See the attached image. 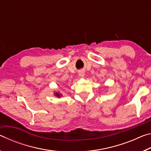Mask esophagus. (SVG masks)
<instances>
[{"mask_svg": "<svg viewBox=\"0 0 151 151\" xmlns=\"http://www.w3.org/2000/svg\"><path fill=\"white\" fill-rule=\"evenodd\" d=\"M78 75L81 76V77H84L85 76V73L83 72V71H80L78 73Z\"/></svg>", "mask_w": 151, "mask_h": 151, "instance_id": "obj_1", "label": "esophagus"}]
</instances>
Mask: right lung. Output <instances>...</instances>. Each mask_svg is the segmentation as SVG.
Instances as JSON below:
<instances>
[{
    "mask_svg": "<svg viewBox=\"0 0 151 151\" xmlns=\"http://www.w3.org/2000/svg\"><path fill=\"white\" fill-rule=\"evenodd\" d=\"M54 95L57 96L58 98H60V96H62L63 94H60V93H58V92H54Z\"/></svg>",
    "mask_w": 151,
    "mask_h": 151,
    "instance_id": "right-lung-1",
    "label": "right lung"
}]
</instances>
